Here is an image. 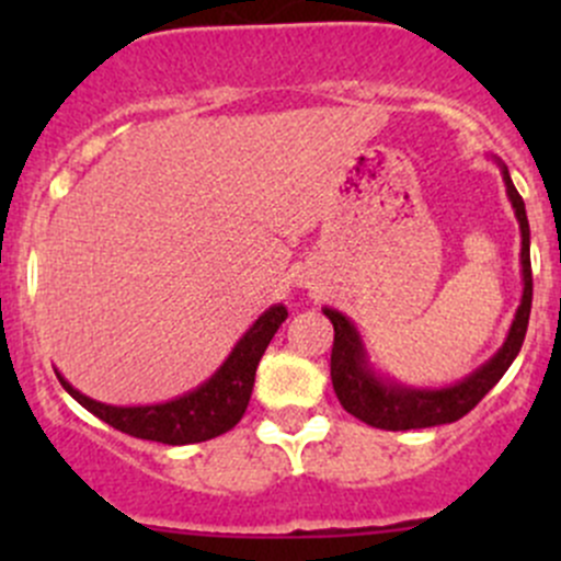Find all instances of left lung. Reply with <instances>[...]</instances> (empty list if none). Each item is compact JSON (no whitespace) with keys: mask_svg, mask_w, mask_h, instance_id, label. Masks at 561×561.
Returning <instances> with one entry per match:
<instances>
[{"mask_svg":"<svg viewBox=\"0 0 561 561\" xmlns=\"http://www.w3.org/2000/svg\"><path fill=\"white\" fill-rule=\"evenodd\" d=\"M494 165L500 168L502 181H505L507 201H511L513 214H516L518 230H522V304L513 314L507 336L502 347L469 371L463 380L450 382V386H407L377 369L371 360L369 347L360 336L358 325L339 309L322 307V314L333 322V350H331V380L339 401L350 415L369 423L386 432H407V428H426L454 423L467 415L496 382L502 380L511 364L522 350L526 325H529L531 312V263H529V219H526V206L513 184L507 165L500 157L491 154Z\"/></svg>","mask_w":561,"mask_h":561,"instance_id":"8db88e82","label":"left lung"}]
</instances>
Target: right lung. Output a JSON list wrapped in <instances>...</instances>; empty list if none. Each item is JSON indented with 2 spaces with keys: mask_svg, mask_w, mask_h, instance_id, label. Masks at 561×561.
<instances>
[{
  "mask_svg": "<svg viewBox=\"0 0 561 561\" xmlns=\"http://www.w3.org/2000/svg\"><path fill=\"white\" fill-rule=\"evenodd\" d=\"M285 320V304L268 307L247 328L244 336L233 344L228 358L208 380L175 399L157 401V404H105V401L72 388L59 371L56 377L78 404L129 437L165 445L206 443V439L230 432L244 417L254 386V371H257L265 347Z\"/></svg>",
  "mask_w": 561,
  "mask_h": 561,
  "instance_id": "add662e5",
  "label": "right lung"
}]
</instances>
